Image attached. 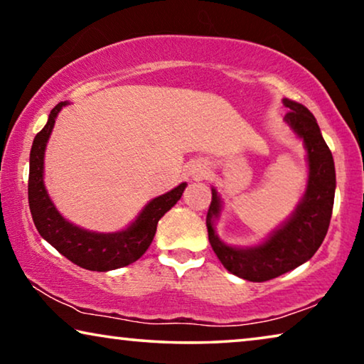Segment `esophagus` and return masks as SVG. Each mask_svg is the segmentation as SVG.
Instances as JSON below:
<instances>
[{
	"instance_id": "1",
	"label": "esophagus",
	"mask_w": 364,
	"mask_h": 364,
	"mask_svg": "<svg viewBox=\"0 0 364 364\" xmlns=\"http://www.w3.org/2000/svg\"><path fill=\"white\" fill-rule=\"evenodd\" d=\"M207 176V166L203 164H196L191 170V178L194 181H200Z\"/></svg>"
}]
</instances>
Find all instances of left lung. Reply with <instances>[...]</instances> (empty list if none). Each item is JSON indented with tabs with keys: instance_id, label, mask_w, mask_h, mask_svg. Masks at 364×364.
<instances>
[{
	"instance_id": "left-lung-1",
	"label": "left lung",
	"mask_w": 364,
	"mask_h": 364,
	"mask_svg": "<svg viewBox=\"0 0 364 364\" xmlns=\"http://www.w3.org/2000/svg\"><path fill=\"white\" fill-rule=\"evenodd\" d=\"M290 108L284 121L303 141L308 160V184L303 198L287 220L267 238L252 246L223 243L215 232L223 200L212 188V203L205 225L213 252L223 267L240 279L265 282L296 269L314 256L324 241L336 196V165L331 149L321 134L314 114L301 103L285 99Z\"/></svg>"
}]
</instances>
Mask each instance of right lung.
Returning a JSON list of instances; mask_svg holds the SVG:
<instances>
[{"mask_svg": "<svg viewBox=\"0 0 364 364\" xmlns=\"http://www.w3.org/2000/svg\"><path fill=\"white\" fill-rule=\"evenodd\" d=\"M68 102L51 109L45 128L33 139L28 161V207L40 236L47 240L58 252L79 267L107 272L136 262L151 246L157 223L178 200L181 199L186 183L178 184L171 191L159 196L139 212L136 220L121 232L99 233L80 228L61 215L50 199L43 183L45 149L53 131L55 119Z\"/></svg>", "mask_w": 364, "mask_h": 364, "instance_id": "1", "label": "right lung"}]
</instances>
